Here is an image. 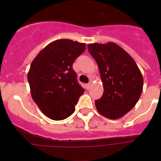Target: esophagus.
Returning a JSON list of instances; mask_svg holds the SVG:
<instances>
[{"instance_id": "esophagus-1", "label": "esophagus", "mask_w": 161, "mask_h": 161, "mask_svg": "<svg viewBox=\"0 0 161 161\" xmlns=\"http://www.w3.org/2000/svg\"><path fill=\"white\" fill-rule=\"evenodd\" d=\"M90 86H91V83H89V84H87V85H85V87H86V89H89V88H90Z\"/></svg>"}]
</instances>
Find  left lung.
Listing matches in <instances>:
<instances>
[{"label":"left lung","instance_id":"obj_1","mask_svg":"<svg viewBox=\"0 0 161 161\" xmlns=\"http://www.w3.org/2000/svg\"><path fill=\"white\" fill-rule=\"evenodd\" d=\"M88 50L97 64L104 88L102 97L95 101L97 109L107 119H120L141 96V72L133 58L114 42L90 43Z\"/></svg>","mask_w":161,"mask_h":161}]
</instances>
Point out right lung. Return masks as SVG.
<instances>
[{
    "label": "right lung",
    "mask_w": 161,
    "mask_h": 161,
    "mask_svg": "<svg viewBox=\"0 0 161 161\" xmlns=\"http://www.w3.org/2000/svg\"><path fill=\"white\" fill-rule=\"evenodd\" d=\"M85 50V43L58 39L45 47L31 63L27 74L31 97L52 120L69 117L84 93L72 64Z\"/></svg>",
    "instance_id": "obj_1"
}]
</instances>
